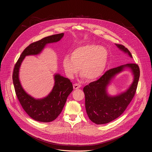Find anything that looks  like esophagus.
<instances>
[{
    "label": "esophagus",
    "instance_id": "34e87169",
    "mask_svg": "<svg viewBox=\"0 0 152 152\" xmlns=\"http://www.w3.org/2000/svg\"><path fill=\"white\" fill-rule=\"evenodd\" d=\"M80 87V85H79V84H78V83H75V84L73 85V88H74L75 90H77V89L79 88Z\"/></svg>",
    "mask_w": 152,
    "mask_h": 152
}]
</instances>
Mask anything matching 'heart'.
<instances>
[{
    "label": "heart",
    "mask_w": 152,
    "mask_h": 152,
    "mask_svg": "<svg viewBox=\"0 0 152 152\" xmlns=\"http://www.w3.org/2000/svg\"><path fill=\"white\" fill-rule=\"evenodd\" d=\"M109 60L107 49L95 44H84L75 48L71 57L66 56L62 59L65 73L73 78L79 72L88 80L99 77L104 71Z\"/></svg>",
    "instance_id": "1"
}]
</instances>
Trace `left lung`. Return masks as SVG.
I'll return each instance as SVG.
<instances>
[{"mask_svg":"<svg viewBox=\"0 0 152 152\" xmlns=\"http://www.w3.org/2000/svg\"><path fill=\"white\" fill-rule=\"evenodd\" d=\"M117 47L132 56L130 51L121 45L115 44ZM129 68L134 76V80L129 88L118 95L112 96L107 93V87L118 73ZM140 68L137 64L129 63L106 71L97 80L86 85L83 88L85 97V108L89 118L97 124L110 123L120 117L126 110L135 96L140 78Z\"/></svg>","mask_w":152,"mask_h":152,"instance_id":"8db88e82","label":"left lung"}]
</instances>
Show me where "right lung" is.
<instances>
[{
	"label": "right lung",
	"mask_w": 152,
	"mask_h": 152,
	"mask_svg": "<svg viewBox=\"0 0 152 152\" xmlns=\"http://www.w3.org/2000/svg\"><path fill=\"white\" fill-rule=\"evenodd\" d=\"M64 33L50 35L31 43L21 54L16 62L12 74V80L17 97L25 111L32 119L43 123L55 120L61 113L69 95L73 90L72 83L59 74L54 75L55 84L52 91L42 99H35L23 88L19 80V70L26 56L37 55L49 43L59 41Z\"/></svg>",
	"instance_id": "obj_1"
}]
</instances>
